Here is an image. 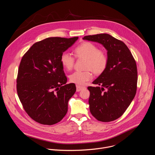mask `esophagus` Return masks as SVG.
<instances>
[{"label": "esophagus", "instance_id": "esophagus-1", "mask_svg": "<svg viewBox=\"0 0 155 155\" xmlns=\"http://www.w3.org/2000/svg\"><path fill=\"white\" fill-rule=\"evenodd\" d=\"M76 87H77V92L80 91H81L82 90L86 89V87H85L80 86H78V85H76Z\"/></svg>", "mask_w": 155, "mask_h": 155}]
</instances>
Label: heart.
Returning <instances> with one entry per match:
<instances>
[{"label": "heart", "mask_w": 155, "mask_h": 155, "mask_svg": "<svg viewBox=\"0 0 155 155\" xmlns=\"http://www.w3.org/2000/svg\"><path fill=\"white\" fill-rule=\"evenodd\" d=\"M75 56L78 59H86L83 72H75L69 79L71 82L78 85H83L93 78V72L96 75H101L107 68L108 58L107 53L99 49L92 42L84 41L74 50ZM75 58L68 52H64L60 56L62 67L67 71H71L74 66Z\"/></svg>", "instance_id": "1"}]
</instances>
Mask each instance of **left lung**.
Segmentation results:
<instances>
[{"label": "left lung", "mask_w": 155, "mask_h": 155, "mask_svg": "<svg viewBox=\"0 0 155 155\" xmlns=\"http://www.w3.org/2000/svg\"><path fill=\"white\" fill-rule=\"evenodd\" d=\"M84 40L96 41L107 50L108 64L105 71L88 86L90 110L98 121H114L125 112L137 91L136 62L126 44L108 34L84 36Z\"/></svg>", "instance_id": "obj_1"}]
</instances>
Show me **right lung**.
Returning a JSON list of instances; mask_svg holds the SVG:
<instances>
[{"instance_id": "obj_1", "label": "right lung", "mask_w": 155, "mask_h": 155, "mask_svg": "<svg viewBox=\"0 0 155 155\" xmlns=\"http://www.w3.org/2000/svg\"><path fill=\"white\" fill-rule=\"evenodd\" d=\"M78 38L49 37L35 43L23 55L16 78L19 99L35 121L53 125L68 112V101L76 91L60 62L61 54Z\"/></svg>"}]
</instances>
